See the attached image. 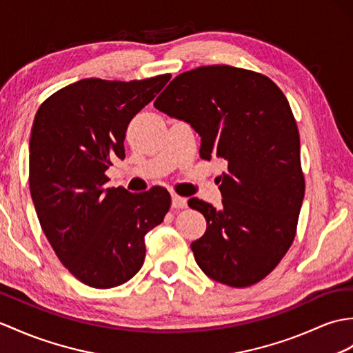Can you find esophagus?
<instances>
[{
	"mask_svg": "<svg viewBox=\"0 0 353 353\" xmlns=\"http://www.w3.org/2000/svg\"><path fill=\"white\" fill-rule=\"evenodd\" d=\"M186 199H183V196H180V195H176V194H173L171 195V206H173L174 209H183V208H186Z\"/></svg>",
	"mask_w": 353,
	"mask_h": 353,
	"instance_id": "obj_1",
	"label": "esophagus"
}]
</instances>
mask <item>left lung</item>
Returning <instances> with one entry per match:
<instances>
[{"instance_id":"obj_1","label":"left lung","mask_w":353,"mask_h":353,"mask_svg":"<svg viewBox=\"0 0 353 353\" xmlns=\"http://www.w3.org/2000/svg\"><path fill=\"white\" fill-rule=\"evenodd\" d=\"M154 108L190 123L201 137L200 158L224 161L223 208L190 199L208 228L191 243L212 280L248 288L272 272L296 234L305 192L301 144L290 105L261 73L203 65L180 73Z\"/></svg>"}]
</instances>
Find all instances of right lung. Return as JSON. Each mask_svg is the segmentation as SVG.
Listing matches in <instances>:
<instances>
[{
	"label": "right lung",
	"instance_id": "obj_1",
	"mask_svg": "<svg viewBox=\"0 0 353 353\" xmlns=\"http://www.w3.org/2000/svg\"><path fill=\"white\" fill-rule=\"evenodd\" d=\"M170 78L81 79L49 96L32 121L30 192L37 218L57 257L90 288L129 281L144 263V236L170 209L165 188L132 194L105 186L112 161L125 159L129 121Z\"/></svg>",
	"mask_w": 353,
	"mask_h": 353
}]
</instances>
